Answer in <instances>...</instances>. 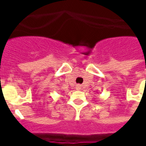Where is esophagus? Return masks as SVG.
<instances>
[{
    "label": "esophagus",
    "instance_id": "obj_1",
    "mask_svg": "<svg viewBox=\"0 0 146 146\" xmlns=\"http://www.w3.org/2000/svg\"><path fill=\"white\" fill-rule=\"evenodd\" d=\"M81 88V86L80 85H77V89H80Z\"/></svg>",
    "mask_w": 146,
    "mask_h": 146
}]
</instances>
